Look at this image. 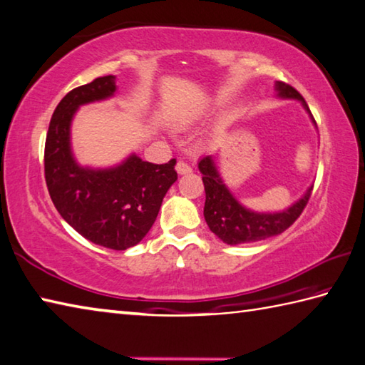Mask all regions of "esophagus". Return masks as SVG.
<instances>
[{
    "mask_svg": "<svg viewBox=\"0 0 365 365\" xmlns=\"http://www.w3.org/2000/svg\"><path fill=\"white\" fill-rule=\"evenodd\" d=\"M175 170H177L180 175L191 174V168H190V165H188L187 163H185V161H178L177 165H175Z\"/></svg>",
    "mask_w": 365,
    "mask_h": 365,
    "instance_id": "esophagus-1",
    "label": "esophagus"
}]
</instances>
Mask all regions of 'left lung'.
<instances>
[{"mask_svg":"<svg viewBox=\"0 0 365 365\" xmlns=\"http://www.w3.org/2000/svg\"><path fill=\"white\" fill-rule=\"evenodd\" d=\"M276 91L277 96L282 98H297V101H300L304 110L311 113L300 92L294 89L290 84L277 81ZM197 168L202 174L205 190V222H207L212 233L220 237L223 242L231 244V246L262 241L267 240V237L281 235L302 215L303 209L307 207L309 201L311 190H313V187L308 188L307 193L286 210L263 214V212L249 210L236 201V197L231 195V191L220 178L212 156L201 158Z\"/></svg>","mask_w":365,"mask_h":365,"instance_id":"obj_1","label":"left lung"}]
</instances>
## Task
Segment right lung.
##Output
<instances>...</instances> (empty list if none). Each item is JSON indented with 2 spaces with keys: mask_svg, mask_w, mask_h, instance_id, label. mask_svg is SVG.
Listing matches in <instances>:
<instances>
[{
  "mask_svg": "<svg viewBox=\"0 0 365 365\" xmlns=\"http://www.w3.org/2000/svg\"><path fill=\"white\" fill-rule=\"evenodd\" d=\"M115 76L96 78L70 91L51 118L44 177L51 200L70 227L97 246L125 250L140 242L177 180L175 160L165 164L130 155L111 169L81 168L70 147V124L79 105L115 94Z\"/></svg>",
  "mask_w": 365,
  "mask_h": 365,
  "instance_id": "obj_1",
  "label": "right lung"
}]
</instances>
